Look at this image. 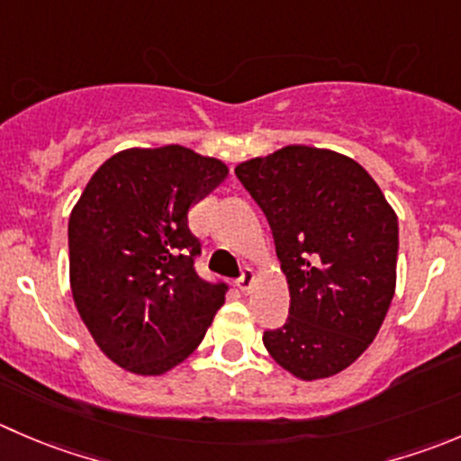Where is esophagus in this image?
I'll return each instance as SVG.
<instances>
[{
    "instance_id": "34e87169",
    "label": "esophagus",
    "mask_w": 461,
    "mask_h": 461,
    "mask_svg": "<svg viewBox=\"0 0 461 461\" xmlns=\"http://www.w3.org/2000/svg\"><path fill=\"white\" fill-rule=\"evenodd\" d=\"M254 281H257V276H254V270L245 267V270L240 272V276H239V281H236V285H239V288L243 290V293H249V290H252V285H254Z\"/></svg>"
}]
</instances>
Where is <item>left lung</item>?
I'll return each mask as SVG.
<instances>
[{
  "instance_id": "obj_1",
  "label": "left lung",
  "mask_w": 461,
  "mask_h": 461,
  "mask_svg": "<svg viewBox=\"0 0 461 461\" xmlns=\"http://www.w3.org/2000/svg\"><path fill=\"white\" fill-rule=\"evenodd\" d=\"M270 222L290 312L263 344L299 381L335 376L367 351L396 290L399 218L347 155L284 146L236 167Z\"/></svg>"
}]
</instances>
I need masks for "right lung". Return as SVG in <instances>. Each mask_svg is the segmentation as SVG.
<instances>
[{"label": "right lung", "mask_w": 461, "mask_h": 461, "mask_svg": "<svg viewBox=\"0 0 461 461\" xmlns=\"http://www.w3.org/2000/svg\"><path fill=\"white\" fill-rule=\"evenodd\" d=\"M230 168L185 146L126 149L92 176L69 216V285L98 349L140 376H162L203 342L225 284L195 275L194 203Z\"/></svg>", "instance_id": "add662e5"}]
</instances>
